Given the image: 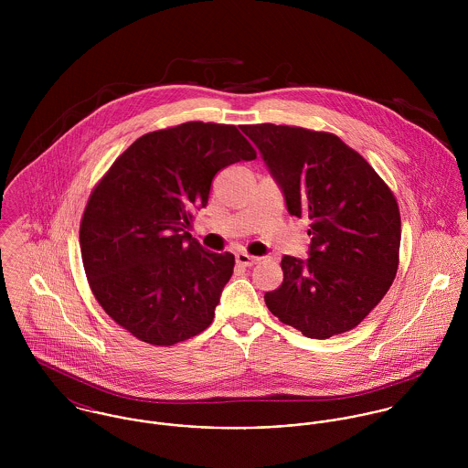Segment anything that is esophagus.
<instances>
[{
	"label": "esophagus",
	"instance_id": "esophagus-1",
	"mask_svg": "<svg viewBox=\"0 0 468 468\" xmlns=\"http://www.w3.org/2000/svg\"><path fill=\"white\" fill-rule=\"evenodd\" d=\"M236 263L241 265V267H252V265L260 263V258H254V256H249L245 252H239V254H236Z\"/></svg>",
	"mask_w": 468,
	"mask_h": 468
}]
</instances>
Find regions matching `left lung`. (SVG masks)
I'll list each match as a JSON object with an SVG mask.
<instances>
[{
  "label": "left lung",
  "mask_w": 468,
  "mask_h": 468,
  "mask_svg": "<svg viewBox=\"0 0 468 468\" xmlns=\"http://www.w3.org/2000/svg\"><path fill=\"white\" fill-rule=\"evenodd\" d=\"M279 182L288 212L308 218L310 258L281 260L268 310L310 338L356 328L384 299L400 263V208L369 162L336 134L297 126L241 128Z\"/></svg>",
  "instance_id": "obj_1"
}]
</instances>
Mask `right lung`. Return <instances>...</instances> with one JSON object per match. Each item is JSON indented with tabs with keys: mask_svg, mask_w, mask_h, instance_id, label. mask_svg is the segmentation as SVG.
<instances>
[{
	"mask_svg": "<svg viewBox=\"0 0 468 468\" xmlns=\"http://www.w3.org/2000/svg\"><path fill=\"white\" fill-rule=\"evenodd\" d=\"M256 156L236 126L198 121L142 134L112 164L79 241L88 284L119 326L153 346L208 328L234 256L205 250L187 229L214 176Z\"/></svg>",
	"mask_w": 468,
	"mask_h": 468,
	"instance_id": "add662e5",
	"label": "right lung"
}]
</instances>
